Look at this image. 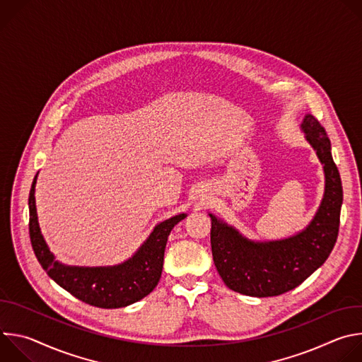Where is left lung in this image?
Here are the masks:
<instances>
[{
  "label": "left lung",
  "mask_w": 362,
  "mask_h": 362,
  "mask_svg": "<svg viewBox=\"0 0 362 362\" xmlns=\"http://www.w3.org/2000/svg\"><path fill=\"white\" fill-rule=\"evenodd\" d=\"M300 130L315 150L325 176L321 204L305 229L284 239L253 240L209 214L215 267L225 285L242 295L276 296L296 288L328 259L337 242L342 185L331 141L313 115H305Z\"/></svg>",
  "instance_id": "left-lung-1"
}]
</instances>
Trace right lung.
<instances>
[{
    "instance_id": "1",
    "label": "right lung",
    "mask_w": 362,
    "mask_h": 362,
    "mask_svg": "<svg viewBox=\"0 0 362 362\" xmlns=\"http://www.w3.org/2000/svg\"><path fill=\"white\" fill-rule=\"evenodd\" d=\"M35 175L30 197V239L34 253L47 275L77 299L98 308H123L148 295L162 276L163 256L170 230L187 215H175L154 226L140 247L122 264L112 267H76L56 259L38 223L35 208Z\"/></svg>"
}]
</instances>
